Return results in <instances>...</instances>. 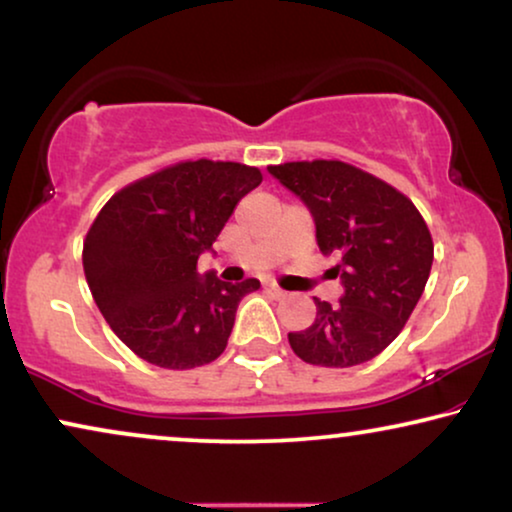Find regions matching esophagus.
Instances as JSON below:
<instances>
[{"label":"esophagus","instance_id":"34e87169","mask_svg":"<svg viewBox=\"0 0 512 512\" xmlns=\"http://www.w3.org/2000/svg\"><path fill=\"white\" fill-rule=\"evenodd\" d=\"M265 289H268L270 293H275V296H277V298H282V296H284V291H282V289H279V286H277L275 282H265Z\"/></svg>","mask_w":512,"mask_h":512}]
</instances>
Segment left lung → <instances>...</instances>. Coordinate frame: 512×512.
<instances>
[{
  "instance_id": "obj_1",
  "label": "left lung",
  "mask_w": 512,
  "mask_h": 512,
  "mask_svg": "<svg viewBox=\"0 0 512 512\" xmlns=\"http://www.w3.org/2000/svg\"><path fill=\"white\" fill-rule=\"evenodd\" d=\"M268 172L303 200L324 256L335 258L338 303L314 298L317 319L289 333L305 363L349 368L389 347L422 298L433 242L417 207L382 179L340 160L272 165Z\"/></svg>"
}]
</instances>
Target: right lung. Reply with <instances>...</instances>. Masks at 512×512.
<instances>
[{
    "instance_id": "1",
    "label": "right lung",
    "mask_w": 512,
    "mask_h": 512,
    "mask_svg": "<svg viewBox=\"0 0 512 512\" xmlns=\"http://www.w3.org/2000/svg\"><path fill=\"white\" fill-rule=\"evenodd\" d=\"M263 181L256 167L191 160L118 191L90 226L83 270L118 338L153 366L186 370L219 359L240 300L258 279L221 282L198 258L237 202Z\"/></svg>"
}]
</instances>
